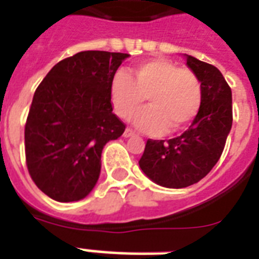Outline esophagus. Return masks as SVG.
<instances>
[{
  "instance_id": "esophagus-1",
  "label": "esophagus",
  "mask_w": 259,
  "mask_h": 259,
  "mask_svg": "<svg viewBox=\"0 0 259 259\" xmlns=\"http://www.w3.org/2000/svg\"><path fill=\"white\" fill-rule=\"evenodd\" d=\"M133 136H136L135 130H132V129H130V127H127V129L124 130L123 137H126V139H127V137H133Z\"/></svg>"
}]
</instances>
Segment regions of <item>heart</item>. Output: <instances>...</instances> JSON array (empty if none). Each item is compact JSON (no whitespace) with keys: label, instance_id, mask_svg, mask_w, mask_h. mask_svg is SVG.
I'll return each instance as SVG.
<instances>
[{"label":"heart","instance_id":"heart-1","mask_svg":"<svg viewBox=\"0 0 259 259\" xmlns=\"http://www.w3.org/2000/svg\"><path fill=\"white\" fill-rule=\"evenodd\" d=\"M111 97L116 114L129 119L147 97L151 107L136 115L139 129L151 135L187 127L202 104V85L196 74L167 59H152L133 67L132 75L116 71L111 81Z\"/></svg>","mask_w":259,"mask_h":259}]
</instances>
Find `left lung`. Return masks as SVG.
Instances as JSON below:
<instances>
[{
    "mask_svg": "<svg viewBox=\"0 0 259 259\" xmlns=\"http://www.w3.org/2000/svg\"><path fill=\"white\" fill-rule=\"evenodd\" d=\"M187 66L202 85V104L192 124L170 140H147L141 170L166 188H185L206 177L227 143L232 127V92L217 67L187 55Z\"/></svg>",
    "mask_w": 259,
    "mask_h": 259,
    "instance_id": "obj_1",
    "label": "left lung"
}]
</instances>
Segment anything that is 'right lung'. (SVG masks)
<instances>
[{
	"label": "right lung",
	"mask_w": 259,
	"mask_h": 259,
	"mask_svg": "<svg viewBox=\"0 0 259 259\" xmlns=\"http://www.w3.org/2000/svg\"><path fill=\"white\" fill-rule=\"evenodd\" d=\"M127 53L79 52L57 63L38 85L24 126L31 180L57 202H76L99 180L101 151L123 135L112 112L111 81Z\"/></svg>",
	"instance_id": "1"
}]
</instances>
